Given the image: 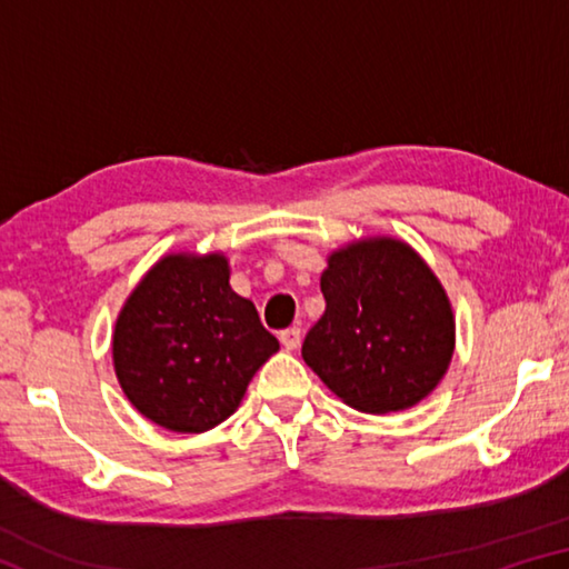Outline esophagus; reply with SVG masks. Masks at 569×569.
I'll return each instance as SVG.
<instances>
[{
	"instance_id": "1",
	"label": "esophagus",
	"mask_w": 569,
	"mask_h": 569,
	"mask_svg": "<svg viewBox=\"0 0 569 569\" xmlns=\"http://www.w3.org/2000/svg\"><path fill=\"white\" fill-rule=\"evenodd\" d=\"M281 343L288 351H296L298 346H301V329H298V326H291V329L281 331Z\"/></svg>"
}]
</instances>
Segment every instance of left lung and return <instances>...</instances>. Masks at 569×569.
Listing matches in <instances>:
<instances>
[{
    "instance_id": "obj_1",
    "label": "left lung",
    "mask_w": 569,
    "mask_h": 569,
    "mask_svg": "<svg viewBox=\"0 0 569 569\" xmlns=\"http://www.w3.org/2000/svg\"><path fill=\"white\" fill-rule=\"evenodd\" d=\"M321 293L326 311L301 353L336 397L389 413L435 391L455 353V313L417 250L393 238L333 250Z\"/></svg>"
}]
</instances>
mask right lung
<instances>
[{
    "mask_svg": "<svg viewBox=\"0 0 569 569\" xmlns=\"http://www.w3.org/2000/svg\"><path fill=\"white\" fill-rule=\"evenodd\" d=\"M223 253H172L134 286L112 333L114 373L142 417L182 435L218 427L278 351Z\"/></svg>",
    "mask_w": 569,
    "mask_h": 569,
    "instance_id": "1",
    "label": "right lung"
}]
</instances>
